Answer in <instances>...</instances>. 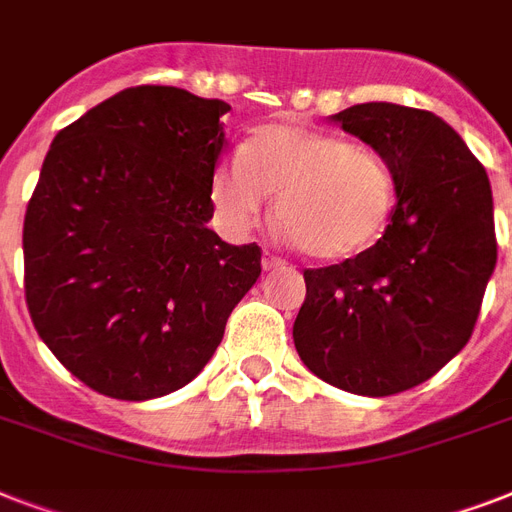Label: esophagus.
Wrapping results in <instances>:
<instances>
[{
  "label": "esophagus",
  "mask_w": 512,
  "mask_h": 512,
  "mask_svg": "<svg viewBox=\"0 0 512 512\" xmlns=\"http://www.w3.org/2000/svg\"><path fill=\"white\" fill-rule=\"evenodd\" d=\"M284 260L276 255H271V252H263V271H279V268H284Z\"/></svg>",
  "instance_id": "obj_1"
}]
</instances>
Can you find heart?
Here are the masks:
<instances>
[{"label":"heart","mask_w":512,"mask_h":512,"mask_svg":"<svg viewBox=\"0 0 512 512\" xmlns=\"http://www.w3.org/2000/svg\"><path fill=\"white\" fill-rule=\"evenodd\" d=\"M276 193L281 231L316 260H345L380 239L396 180L377 151L289 124L249 135L209 177V204L228 239H244Z\"/></svg>","instance_id":"1"}]
</instances>
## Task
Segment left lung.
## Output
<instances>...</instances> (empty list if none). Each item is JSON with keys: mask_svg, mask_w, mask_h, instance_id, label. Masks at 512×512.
Returning a JSON list of instances; mask_svg holds the SVG:
<instances>
[{"mask_svg": "<svg viewBox=\"0 0 512 512\" xmlns=\"http://www.w3.org/2000/svg\"><path fill=\"white\" fill-rule=\"evenodd\" d=\"M388 162L396 209L374 247L308 268L295 348L316 377L358 396L430 380L473 335L497 265L486 170L441 119L396 103L332 116Z\"/></svg>", "mask_w": 512, "mask_h": 512, "instance_id": "left-lung-1", "label": "left lung"}]
</instances>
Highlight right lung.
I'll list each match as a JSON object with an SVG mask.
<instances>
[{
    "mask_svg": "<svg viewBox=\"0 0 512 512\" xmlns=\"http://www.w3.org/2000/svg\"><path fill=\"white\" fill-rule=\"evenodd\" d=\"M223 100L143 84L60 130L23 220L26 303L68 372L148 401L207 366L260 276V247L209 231Z\"/></svg>",
    "mask_w": 512,
    "mask_h": 512,
    "instance_id": "1",
    "label": "right lung"
}]
</instances>
